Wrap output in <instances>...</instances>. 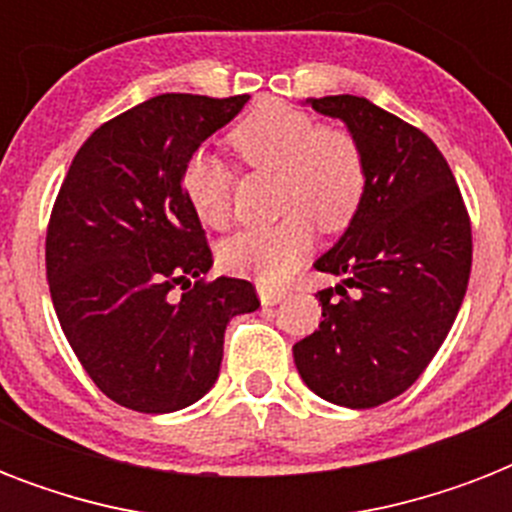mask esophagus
<instances>
[{
	"instance_id": "obj_1",
	"label": "esophagus",
	"mask_w": 512,
	"mask_h": 512,
	"mask_svg": "<svg viewBox=\"0 0 512 512\" xmlns=\"http://www.w3.org/2000/svg\"><path fill=\"white\" fill-rule=\"evenodd\" d=\"M257 295H260V303H263V305H276V303H281L284 297H287V292H284V289L260 287V289H257Z\"/></svg>"
}]
</instances>
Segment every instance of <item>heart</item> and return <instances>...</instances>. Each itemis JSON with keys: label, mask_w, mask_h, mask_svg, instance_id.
<instances>
[{"label": "heart", "mask_w": 512, "mask_h": 512, "mask_svg": "<svg viewBox=\"0 0 512 512\" xmlns=\"http://www.w3.org/2000/svg\"><path fill=\"white\" fill-rule=\"evenodd\" d=\"M228 146L249 170L273 172L276 225L247 228L223 241L225 271L260 284H281L313 249V225L342 233L364 207L369 170L356 135L319 127L311 114L281 100H263L228 132ZM180 188L207 228H225L233 212V175L215 156L193 154L183 164Z\"/></svg>", "instance_id": "b5f03b06"}]
</instances>
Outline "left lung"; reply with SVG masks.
I'll return each mask as SVG.
<instances>
[{"label":"left lung","instance_id":"left-lung-1","mask_svg":"<svg viewBox=\"0 0 512 512\" xmlns=\"http://www.w3.org/2000/svg\"><path fill=\"white\" fill-rule=\"evenodd\" d=\"M308 103L356 135L369 188L348 231L313 263L340 284L316 295L324 321L292 353L316 396L372 409L412 388L449 335L473 263L470 217L425 132L356 95Z\"/></svg>","mask_w":512,"mask_h":512}]
</instances>
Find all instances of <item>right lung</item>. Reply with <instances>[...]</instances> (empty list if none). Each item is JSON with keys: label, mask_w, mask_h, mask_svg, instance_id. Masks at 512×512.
<instances>
[{"label": "right lung", "mask_w": 512, "mask_h": 512, "mask_svg": "<svg viewBox=\"0 0 512 512\" xmlns=\"http://www.w3.org/2000/svg\"><path fill=\"white\" fill-rule=\"evenodd\" d=\"M247 100L156 95L100 124L60 185L44 244L52 305L84 372L132 412L199 401L228 321L260 308L249 281H207L212 249L180 188L183 164Z\"/></svg>", "instance_id": "1"}]
</instances>
